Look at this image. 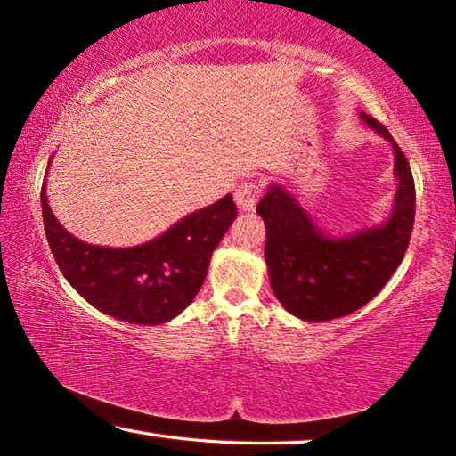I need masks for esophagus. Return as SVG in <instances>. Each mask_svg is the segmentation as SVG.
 Here are the masks:
<instances>
[{
  "label": "esophagus",
  "instance_id": "obj_1",
  "mask_svg": "<svg viewBox=\"0 0 456 456\" xmlns=\"http://www.w3.org/2000/svg\"><path fill=\"white\" fill-rule=\"evenodd\" d=\"M261 197V184L257 181H243L235 189V203L241 211L256 209L257 200Z\"/></svg>",
  "mask_w": 456,
  "mask_h": 456
}]
</instances>
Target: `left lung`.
<instances>
[{"label":"left lung","mask_w":456,"mask_h":456,"mask_svg":"<svg viewBox=\"0 0 456 456\" xmlns=\"http://www.w3.org/2000/svg\"><path fill=\"white\" fill-rule=\"evenodd\" d=\"M360 118L395 149L398 187L388 219L336 237L322 231L280 184H272L257 205L267 229L272 289L285 310L305 322L342 318L366 305L396 272L411 241L416 207L411 165L388 128L366 112Z\"/></svg>","instance_id":"8db88e82"}]
</instances>
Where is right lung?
I'll return each instance as SVG.
<instances>
[{
	"label": "right lung",
	"mask_w": 456,
	"mask_h": 456,
	"mask_svg": "<svg viewBox=\"0 0 456 456\" xmlns=\"http://www.w3.org/2000/svg\"><path fill=\"white\" fill-rule=\"evenodd\" d=\"M42 217L60 272L88 304L122 322L157 326L176 318L195 299L237 207L225 195L149 243L117 249L88 245L68 233L50 209L44 181Z\"/></svg>",
	"instance_id": "1"
}]
</instances>
